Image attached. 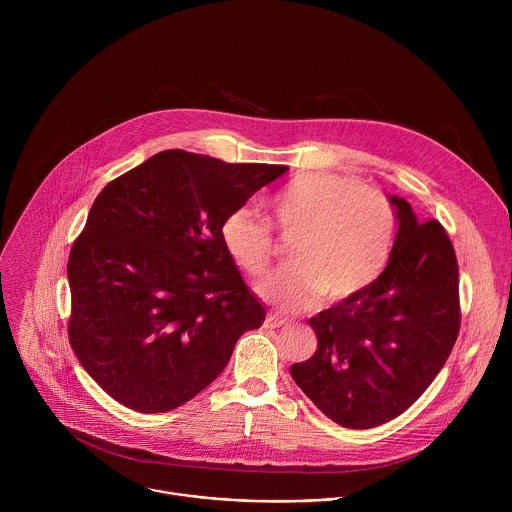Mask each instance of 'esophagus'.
<instances>
[{"instance_id":"obj_1","label":"esophagus","mask_w":512,"mask_h":512,"mask_svg":"<svg viewBox=\"0 0 512 512\" xmlns=\"http://www.w3.org/2000/svg\"><path fill=\"white\" fill-rule=\"evenodd\" d=\"M265 322H267V328H281V326L289 324L287 318H283V316H279V314H275V312H269L267 318H265Z\"/></svg>"}]
</instances>
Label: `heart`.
I'll return each instance as SVG.
<instances>
[{
  "label": "heart",
  "instance_id": "b5f03b06",
  "mask_svg": "<svg viewBox=\"0 0 512 512\" xmlns=\"http://www.w3.org/2000/svg\"><path fill=\"white\" fill-rule=\"evenodd\" d=\"M273 223L291 237V263L259 283L267 302L300 310L348 304L383 275L395 241L391 200L358 180L334 172H304L281 186L269 200ZM221 243L249 277L271 265L275 239L263 218L237 208L225 216Z\"/></svg>",
  "mask_w": 512,
  "mask_h": 512
}]
</instances>
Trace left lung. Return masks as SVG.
<instances>
[{
  "instance_id": "1",
  "label": "left lung",
  "mask_w": 512,
  "mask_h": 512,
  "mask_svg": "<svg viewBox=\"0 0 512 512\" xmlns=\"http://www.w3.org/2000/svg\"><path fill=\"white\" fill-rule=\"evenodd\" d=\"M399 231L383 275L356 300L310 318L318 348L291 379L348 429H371L407 411L446 364L460 332L454 245L440 221L419 223L391 196Z\"/></svg>"
}]
</instances>
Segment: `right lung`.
<instances>
[{"instance_id": "right-lung-1", "label": "right lung", "mask_w": 512, "mask_h": 512, "mask_svg": "<svg viewBox=\"0 0 512 512\" xmlns=\"http://www.w3.org/2000/svg\"><path fill=\"white\" fill-rule=\"evenodd\" d=\"M287 168L166 150L111 180L68 257V340L121 405L172 411L265 320L221 243L225 216Z\"/></svg>"}]
</instances>
